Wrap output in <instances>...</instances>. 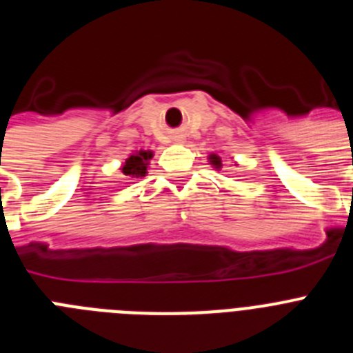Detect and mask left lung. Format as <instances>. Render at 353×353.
<instances>
[{
	"mask_svg": "<svg viewBox=\"0 0 353 353\" xmlns=\"http://www.w3.org/2000/svg\"><path fill=\"white\" fill-rule=\"evenodd\" d=\"M210 164H214V168H217V170H219V168H223L221 157H219V155H215V154L210 155Z\"/></svg>",
	"mask_w": 353,
	"mask_h": 353,
	"instance_id": "1",
	"label": "left lung"
}]
</instances>
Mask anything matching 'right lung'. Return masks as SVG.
Wrapping results in <instances>:
<instances>
[{"instance_id": "right-lung-1", "label": "right lung", "mask_w": 353, "mask_h": 353, "mask_svg": "<svg viewBox=\"0 0 353 353\" xmlns=\"http://www.w3.org/2000/svg\"><path fill=\"white\" fill-rule=\"evenodd\" d=\"M152 152L148 150H139L134 152L129 159H125L123 166H121V173L132 179H141L146 174V168H148V161L152 159Z\"/></svg>"}]
</instances>
